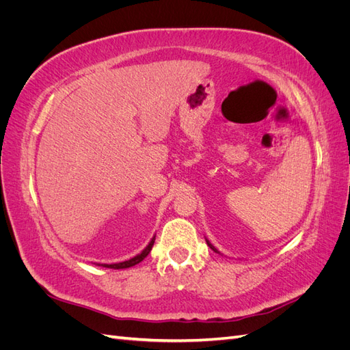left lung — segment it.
I'll list each match as a JSON object with an SVG mask.
<instances>
[{
    "mask_svg": "<svg viewBox=\"0 0 350 350\" xmlns=\"http://www.w3.org/2000/svg\"><path fill=\"white\" fill-rule=\"evenodd\" d=\"M207 243L210 245V242H208V241H207ZM210 248H211V250H215V247H211V245H210ZM215 251H216V250H215Z\"/></svg>",
    "mask_w": 350,
    "mask_h": 350,
    "instance_id": "obj_1",
    "label": "left lung"
}]
</instances>
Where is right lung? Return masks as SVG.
<instances>
[{"label":"right lung","instance_id":"1","mask_svg":"<svg viewBox=\"0 0 350 350\" xmlns=\"http://www.w3.org/2000/svg\"><path fill=\"white\" fill-rule=\"evenodd\" d=\"M153 243H154V238L150 241L149 245H147V247L143 250V252L139 254V256H135L134 258H131V260H129V261H122V262H116V264H103V267H108V269H126V267H133V266H135V264H139L140 261H143L147 256H149V252H150V250H152V247H153Z\"/></svg>","mask_w":350,"mask_h":350}]
</instances>
